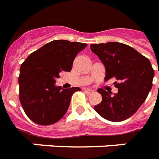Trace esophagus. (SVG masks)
Masks as SVG:
<instances>
[{"label": "esophagus", "instance_id": "esophagus-1", "mask_svg": "<svg viewBox=\"0 0 159 159\" xmlns=\"http://www.w3.org/2000/svg\"><path fill=\"white\" fill-rule=\"evenodd\" d=\"M84 92L87 95H90V94H92V93H93L94 91H92V90H85Z\"/></svg>", "mask_w": 159, "mask_h": 159}]
</instances>
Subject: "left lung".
<instances>
[{
  "label": "left lung",
  "instance_id": "left-lung-1",
  "mask_svg": "<svg viewBox=\"0 0 159 159\" xmlns=\"http://www.w3.org/2000/svg\"><path fill=\"white\" fill-rule=\"evenodd\" d=\"M91 50L98 56L106 67L105 81L116 77L118 92L99 88L102 101L94 110L107 120L120 122L132 116L145 102L154 77L151 62L130 46L118 42L91 44ZM159 75V69H158Z\"/></svg>",
  "mask_w": 159,
  "mask_h": 159
}]
</instances>
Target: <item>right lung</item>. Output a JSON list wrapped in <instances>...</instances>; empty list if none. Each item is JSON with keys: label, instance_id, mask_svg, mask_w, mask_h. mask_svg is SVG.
I'll return each instance as SVG.
<instances>
[{"label": "right lung", "instance_id": "1", "mask_svg": "<svg viewBox=\"0 0 159 159\" xmlns=\"http://www.w3.org/2000/svg\"><path fill=\"white\" fill-rule=\"evenodd\" d=\"M87 43L59 39L51 41L29 55L19 76L20 102L34 123L49 125L59 120L79 87L63 89L55 82L61 72H70L75 57Z\"/></svg>", "mask_w": 159, "mask_h": 159}]
</instances>
